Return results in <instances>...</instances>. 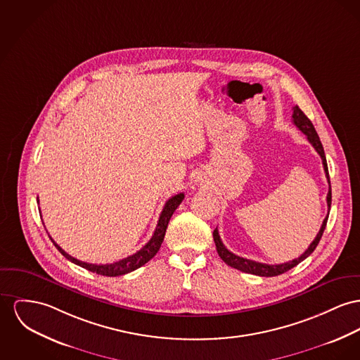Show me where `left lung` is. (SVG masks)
Wrapping results in <instances>:
<instances>
[{"label": "left lung", "mask_w": 360, "mask_h": 360, "mask_svg": "<svg viewBox=\"0 0 360 360\" xmlns=\"http://www.w3.org/2000/svg\"><path fill=\"white\" fill-rule=\"evenodd\" d=\"M292 121L293 124L307 136V141L312 144V147L315 148V151L321 155V160H322V164H323V170L326 173V179H328V183H329V192H328V196H326V202H328V209L330 210V205H332V187H330V179H329V170H328V164H326V157H325V151H323V147L322 143L319 141V136L312 125L310 119L302 112V109L299 106H293V115H292ZM328 216L325 217L323 222H322V226L316 235V238L312 240L311 244L309 245V248L296 259H292L289 262L285 264H261V262H255V261H251V259H245V258H241L235 255L233 252H231L221 241V238L218 235V229H214L213 232V238H214V243H216L217 252L219 255V258L228 264L231 267H235L240 271H244V273H250V274H255V276H261V277H274V276H280L283 273H285L288 270H290L292 267H295L296 264H300L302 261H304L309 255H311L312 251L316 248L319 240L323 235V231L326 228V222H328Z\"/></svg>", "instance_id": "8db88e82"}]
</instances>
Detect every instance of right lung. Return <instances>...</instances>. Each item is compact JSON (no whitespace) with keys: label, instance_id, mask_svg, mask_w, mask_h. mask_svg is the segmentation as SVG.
<instances>
[{"label":"right lung","instance_id":"1","mask_svg":"<svg viewBox=\"0 0 360 360\" xmlns=\"http://www.w3.org/2000/svg\"><path fill=\"white\" fill-rule=\"evenodd\" d=\"M184 199V193H177L174 196H172L170 199L167 200L161 214H160V219H158V224H157V228L154 231V235L151 236V239L147 241V244L143 245L138 252L120 259L119 262H113V264H87V262H82L76 258L71 257L70 254H67L54 240L51 239L53 244L57 247V250L68 259L71 261L72 264H79L80 267H84L93 273L96 274H101V276H106V277H116V276H122V274H127L129 271H134L136 269H139L141 266H143L144 264H147L160 250L164 238H165V232H167V228H168L169 219L172 214L174 213V210L179 207V205L183 202Z\"/></svg>","mask_w":360,"mask_h":360}]
</instances>
